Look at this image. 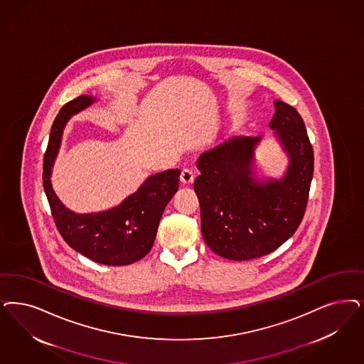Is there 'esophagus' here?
I'll use <instances>...</instances> for the list:
<instances>
[{
  "label": "esophagus",
  "instance_id": "obj_1",
  "mask_svg": "<svg viewBox=\"0 0 364 364\" xmlns=\"http://www.w3.org/2000/svg\"><path fill=\"white\" fill-rule=\"evenodd\" d=\"M193 180H195V173L191 169H183L181 176H180V181L186 186H189L193 183Z\"/></svg>",
  "mask_w": 364,
  "mask_h": 364
}]
</instances>
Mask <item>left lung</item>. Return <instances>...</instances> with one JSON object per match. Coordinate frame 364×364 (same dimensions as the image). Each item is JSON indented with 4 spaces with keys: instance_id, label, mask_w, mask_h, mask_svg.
Segmentation results:
<instances>
[{
    "instance_id": "8db88e82",
    "label": "left lung",
    "mask_w": 364,
    "mask_h": 364,
    "mask_svg": "<svg viewBox=\"0 0 364 364\" xmlns=\"http://www.w3.org/2000/svg\"><path fill=\"white\" fill-rule=\"evenodd\" d=\"M270 127L289 154L281 180L252 176L257 137H232L201 153L193 189L200 203L201 234L208 247L231 261L277 250L300 226L314 177V148L297 110L276 100Z\"/></svg>"
}]
</instances>
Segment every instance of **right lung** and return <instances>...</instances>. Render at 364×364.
Listing matches in <instances>:
<instances>
[{
    "label": "right lung",
    "instance_id": "right-lung-1",
    "mask_svg": "<svg viewBox=\"0 0 364 364\" xmlns=\"http://www.w3.org/2000/svg\"><path fill=\"white\" fill-rule=\"evenodd\" d=\"M94 100L80 95L65 103L56 115L44 154L43 186L55 225L70 247L98 264H134L151 251L164 210L178 189L181 171L168 169L151 176L136 193L109 211L75 213L65 208L50 186V169L67 121Z\"/></svg>",
    "mask_w": 364,
    "mask_h": 364
}]
</instances>
